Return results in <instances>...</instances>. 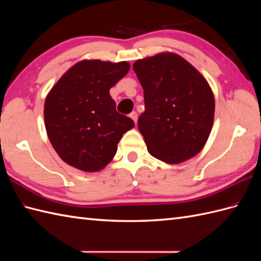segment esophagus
<instances>
[{"mask_svg": "<svg viewBox=\"0 0 261 261\" xmlns=\"http://www.w3.org/2000/svg\"><path fill=\"white\" fill-rule=\"evenodd\" d=\"M130 118L135 121V123H137V120H138V114H137V112L130 113Z\"/></svg>", "mask_w": 261, "mask_h": 261, "instance_id": "obj_1", "label": "esophagus"}]
</instances>
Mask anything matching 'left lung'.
<instances>
[{
	"label": "left lung",
	"mask_w": 261,
	"mask_h": 261,
	"mask_svg": "<svg viewBox=\"0 0 261 261\" xmlns=\"http://www.w3.org/2000/svg\"><path fill=\"white\" fill-rule=\"evenodd\" d=\"M134 70L145 96L138 127L149 153L167 164L196 156L214 120V95L206 80L174 53L137 60Z\"/></svg>",
	"instance_id": "left-lung-1"
}]
</instances>
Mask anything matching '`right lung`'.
<instances>
[{
  "mask_svg": "<svg viewBox=\"0 0 261 261\" xmlns=\"http://www.w3.org/2000/svg\"><path fill=\"white\" fill-rule=\"evenodd\" d=\"M127 62L82 60L60 77L45 101L49 140L66 164L99 171L115 156L135 122L115 110L110 88L127 74Z\"/></svg>",
  "mask_w": 261,
  "mask_h": 261,
  "instance_id": "obj_1",
  "label": "right lung"
}]
</instances>
